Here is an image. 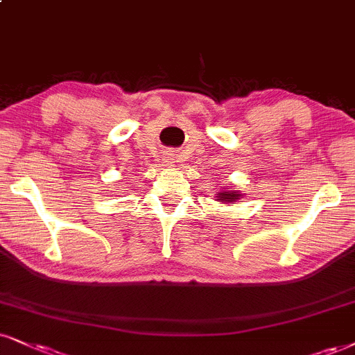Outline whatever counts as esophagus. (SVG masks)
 Masks as SVG:
<instances>
[{"instance_id": "obj_1", "label": "esophagus", "mask_w": 355, "mask_h": 355, "mask_svg": "<svg viewBox=\"0 0 355 355\" xmlns=\"http://www.w3.org/2000/svg\"><path fill=\"white\" fill-rule=\"evenodd\" d=\"M169 163H171V161H169Z\"/></svg>"}]
</instances>
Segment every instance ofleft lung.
Segmentation results:
<instances>
[{
	"mask_svg": "<svg viewBox=\"0 0 355 355\" xmlns=\"http://www.w3.org/2000/svg\"><path fill=\"white\" fill-rule=\"evenodd\" d=\"M242 198H243V194L240 191L224 187V189H220L217 192L216 200H217V202H220V204H234L235 200H240Z\"/></svg>",
	"mask_w": 355,
	"mask_h": 355,
	"instance_id": "1",
	"label": "left lung"
}]
</instances>
